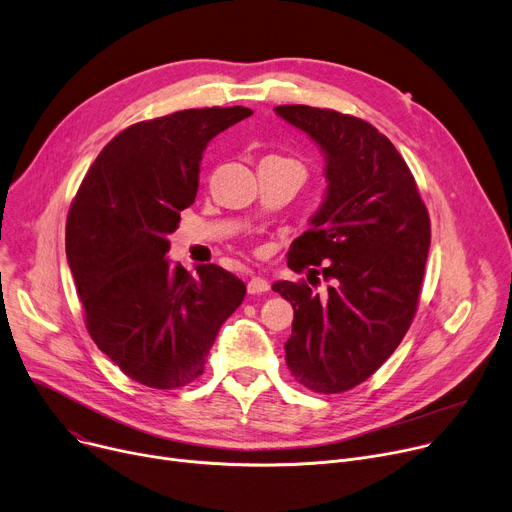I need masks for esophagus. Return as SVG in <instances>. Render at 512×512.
Wrapping results in <instances>:
<instances>
[{
  "instance_id": "1",
  "label": "esophagus",
  "mask_w": 512,
  "mask_h": 512,
  "mask_svg": "<svg viewBox=\"0 0 512 512\" xmlns=\"http://www.w3.org/2000/svg\"><path fill=\"white\" fill-rule=\"evenodd\" d=\"M247 290L249 294H261V292H267L269 290V282L265 278H259V276H253L247 284Z\"/></svg>"
}]
</instances>
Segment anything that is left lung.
<instances>
[{"instance_id":"1","label":"left lung","mask_w":512,"mask_h":512,"mask_svg":"<svg viewBox=\"0 0 512 512\" xmlns=\"http://www.w3.org/2000/svg\"><path fill=\"white\" fill-rule=\"evenodd\" d=\"M276 113L321 146L329 183L313 228L288 251V267H309L315 278L311 265H323L331 286L319 296L304 280L274 284L294 309L286 364L306 389L344 393L379 370L414 321L430 218L410 166L377 127L306 105Z\"/></svg>"}]
</instances>
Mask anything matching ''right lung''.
<instances>
[{
	"label": "right lung",
	"instance_id": "add662e5",
	"mask_svg": "<svg viewBox=\"0 0 512 512\" xmlns=\"http://www.w3.org/2000/svg\"><path fill=\"white\" fill-rule=\"evenodd\" d=\"M245 107L187 109L129 125L102 148L65 224V253L86 329L129 379L152 389L197 381L247 286L220 265L197 276L166 259L168 234L195 201L208 142Z\"/></svg>",
	"mask_w": 512,
	"mask_h": 512
}]
</instances>
